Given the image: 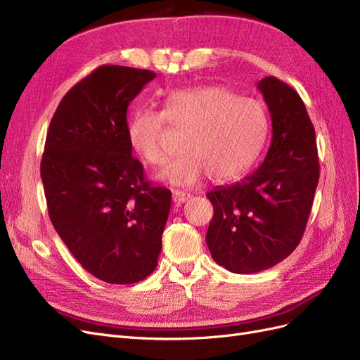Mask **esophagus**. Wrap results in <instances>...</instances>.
<instances>
[{"label": "esophagus", "mask_w": 360, "mask_h": 360, "mask_svg": "<svg viewBox=\"0 0 360 360\" xmlns=\"http://www.w3.org/2000/svg\"><path fill=\"white\" fill-rule=\"evenodd\" d=\"M192 198L191 193H186V192H181V191H176L172 193V201L176 202L177 205H181L183 202H186Z\"/></svg>", "instance_id": "obj_1"}]
</instances>
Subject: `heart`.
I'll list each match as a JSON object with an SVG mask.
<instances>
[{"instance_id":"heart-1","label":"heart","mask_w":360,"mask_h":360,"mask_svg":"<svg viewBox=\"0 0 360 360\" xmlns=\"http://www.w3.org/2000/svg\"><path fill=\"white\" fill-rule=\"evenodd\" d=\"M167 122L186 135L183 155L158 180L181 188L200 183L205 174L216 183L240 177L258 159L269 130L263 105L250 97H238L221 85L174 90L163 101V111L138 108L127 122L130 148L150 165L167 159L162 146Z\"/></svg>"}]
</instances>
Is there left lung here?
<instances>
[{
  "instance_id": "8db88e82",
  "label": "left lung",
  "mask_w": 360,
  "mask_h": 360,
  "mask_svg": "<svg viewBox=\"0 0 360 360\" xmlns=\"http://www.w3.org/2000/svg\"><path fill=\"white\" fill-rule=\"evenodd\" d=\"M257 89L271 118V143L243 180L207 193L214 214L205 242L233 274H257L287 258L302 240L320 177L315 130L300 96L267 76Z\"/></svg>"
}]
</instances>
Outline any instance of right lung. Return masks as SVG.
I'll return each instance as SVG.
<instances>
[{
    "label": "right lung",
    "instance_id": "add662e5",
    "mask_svg": "<svg viewBox=\"0 0 360 360\" xmlns=\"http://www.w3.org/2000/svg\"><path fill=\"white\" fill-rule=\"evenodd\" d=\"M155 72L101 66L53 114L40 176L51 222L79 264L108 284H135L158 266L171 191L132 156L127 106Z\"/></svg>",
    "mask_w": 360,
    "mask_h": 360
}]
</instances>
